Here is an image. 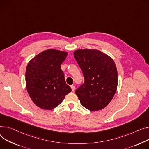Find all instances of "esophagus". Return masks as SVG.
I'll return each instance as SVG.
<instances>
[{"label": "esophagus", "instance_id": "34e87169", "mask_svg": "<svg viewBox=\"0 0 149 149\" xmlns=\"http://www.w3.org/2000/svg\"><path fill=\"white\" fill-rule=\"evenodd\" d=\"M71 89H72V91L74 92L75 91V87L74 86H71Z\"/></svg>", "mask_w": 149, "mask_h": 149}]
</instances>
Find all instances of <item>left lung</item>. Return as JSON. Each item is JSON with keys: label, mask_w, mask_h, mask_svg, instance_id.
<instances>
[{"label": "left lung", "mask_w": 149, "mask_h": 149, "mask_svg": "<svg viewBox=\"0 0 149 149\" xmlns=\"http://www.w3.org/2000/svg\"><path fill=\"white\" fill-rule=\"evenodd\" d=\"M74 56L84 78V83L77 89L76 95L87 110H102L111 102L117 91L115 62L97 49H78L74 51Z\"/></svg>", "instance_id": "left-lung-1"}]
</instances>
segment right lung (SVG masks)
<instances>
[{"mask_svg":"<svg viewBox=\"0 0 149 149\" xmlns=\"http://www.w3.org/2000/svg\"><path fill=\"white\" fill-rule=\"evenodd\" d=\"M67 55L66 52L46 49L32 58L27 65V91L33 102L43 110L55 108L71 92L61 69Z\"/></svg>","mask_w":149,"mask_h":149,"instance_id":"obj_1","label":"right lung"}]
</instances>
